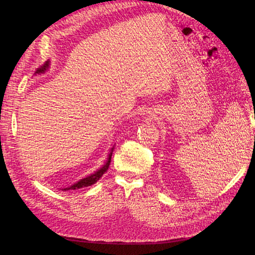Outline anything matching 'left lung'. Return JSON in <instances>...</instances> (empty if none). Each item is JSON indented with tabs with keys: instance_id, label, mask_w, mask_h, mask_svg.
Listing matches in <instances>:
<instances>
[{
	"instance_id": "left-lung-1",
	"label": "left lung",
	"mask_w": 255,
	"mask_h": 255,
	"mask_svg": "<svg viewBox=\"0 0 255 255\" xmlns=\"http://www.w3.org/2000/svg\"><path fill=\"white\" fill-rule=\"evenodd\" d=\"M254 119H255V117H254Z\"/></svg>"
}]
</instances>
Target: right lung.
Instances as JSON below:
<instances>
[{"mask_svg": "<svg viewBox=\"0 0 255 255\" xmlns=\"http://www.w3.org/2000/svg\"><path fill=\"white\" fill-rule=\"evenodd\" d=\"M49 60L48 61H45V64L43 65V66H41L40 68H38L37 69V71H36V73H43L45 70H47V69L49 68ZM113 151H114V148H112V150H111V153L109 154V157H107V160H106V163L99 169V170H97L96 172H94L92 174H90V175H88V176H86V177H84V179H82V180H80L79 182H76V183H74L73 185H71V186H69V187H67V188H64V189H61V190H74V189H80V188H83V187H88V186H91V185H94L95 183H97L98 181H99V179L100 177H101L106 171H107V169H109V167H110V165H111V159H112V154H113Z\"/></svg>", "mask_w": 255, "mask_h": 255, "instance_id": "obj_1", "label": "right lung"}]
</instances>
